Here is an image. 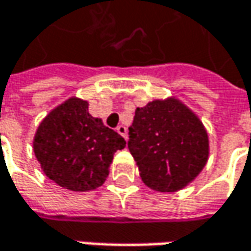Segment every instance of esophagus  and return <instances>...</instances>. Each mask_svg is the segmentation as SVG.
<instances>
[{
  "label": "esophagus",
  "instance_id": "esophagus-1",
  "mask_svg": "<svg viewBox=\"0 0 251 251\" xmlns=\"http://www.w3.org/2000/svg\"><path fill=\"white\" fill-rule=\"evenodd\" d=\"M117 132L127 140V127H124V126H119V127H117Z\"/></svg>",
  "mask_w": 251,
  "mask_h": 251
}]
</instances>
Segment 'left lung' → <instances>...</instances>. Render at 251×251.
I'll return each instance as SVG.
<instances>
[{
    "label": "left lung",
    "instance_id": "left-lung-1",
    "mask_svg": "<svg viewBox=\"0 0 251 251\" xmlns=\"http://www.w3.org/2000/svg\"><path fill=\"white\" fill-rule=\"evenodd\" d=\"M128 130V150L141 178L155 191L184 188L207 165V130L197 114L175 96L137 107Z\"/></svg>",
    "mask_w": 251,
    "mask_h": 251
}]
</instances>
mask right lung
I'll return each mask as SVG.
<instances>
[{
  "label": "right lung",
  "instance_id": "add662e5",
  "mask_svg": "<svg viewBox=\"0 0 251 251\" xmlns=\"http://www.w3.org/2000/svg\"><path fill=\"white\" fill-rule=\"evenodd\" d=\"M88 107V100L67 99L44 117L33 138L34 156L44 175L75 193L100 187L114 152L126 147L120 134L92 117Z\"/></svg>",
  "mask_w": 251,
  "mask_h": 251
}]
</instances>
